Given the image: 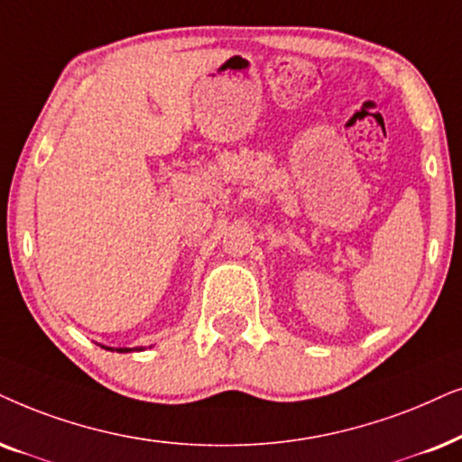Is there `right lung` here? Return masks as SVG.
Returning a JSON list of instances; mask_svg holds the SVG:
<instances>
[{
    "label": "right lung",
    "instance_id": "add662e5",
    "mask_svg": "<svg viewBox=\"0 0 462 462\" xmlns=\"http://www.w3.org/2000/svg\"><path fill=\"white\" fill-rule=\"evenodd\" d=\"M103 348H106V346H103ZM107 350H112V348H107ZM118 350H120V353H128L131 348H118Z\"/></svg>",
    "mask_w": 462,
    "mask_h": 462
}]
</instances>
